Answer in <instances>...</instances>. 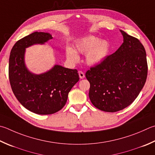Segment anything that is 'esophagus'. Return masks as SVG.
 Wrapping results in <instances>:
<instances>
[{"label":"esophagus","mask_w":155,"mask_h":155,"mask_svg":"<svg viewBox=\"0 0 155 155\" xmlns=\"http://www.w3.org/2000/svg\"><path fill=\"white\" fill-rule=\"evenodd\" d=\"M78 75H79V77L80 78H81V79L85 78V74H84V72H83L82 71L78 72Z\"/></svg>","instance_id":"1"}]
</instances>
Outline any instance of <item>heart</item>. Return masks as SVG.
<instances>
[{
    "label": "heart",
    "mask_w": 155,
    "mask_h": 155,
    "mask_svg": "<svg viewBox=\"0 0 155 155\" xmlns=\"http://www.w3.org/2000/svg\"><path fill=\"white\" fill-rule=\"evenodd\" d=\"M74 49L68 47L66 49V56L73 63H77L79 60L77 54L85 55L86 61L90 66L100 64L108 55L110 45L106 40H101L95 36H88L78 39L74 45Z\"/></svg>",
    "instance_id": "obj_1"
}]
</instances>
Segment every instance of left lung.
I'll list each match as a JSON object with an SVG mask.
<instances>
[{"label": "left lung", "instance_id": "1", "mask_svg": "<svg viewBox=\"0 0 155 155\" xmlns=\"http://www.w3.org/2000/svg\"><path fill=\"white\" fill-rule=\"evenodd\" d=\"M120 31L123 43L119 48L85 74L93 105L108 112L130 105L142 89L148 74L144 46L137 38Z\"/></svg>", "mask_w": 155, "mask_h": 155}]
</instances>
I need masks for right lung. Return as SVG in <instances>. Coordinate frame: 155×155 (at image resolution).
<instances>
[{"mask_svg":"<svg viewBox=\"0 0 155 155\" xmlns=\"http://www.w3.org/2000/svg\"><path fill=\"white\" fill-rule=\"evenodd\" d=\"M49 33L35 32L16 42L11 51L9 78L11 89L21 104L38 114L55 113L65 106L70 90L79 81L77 70L55 65L49 71L35 74L27 69L25 49L52 39Z\"/></svg>","mask_w":155,"mask_h":155,"instance_id":"obj_1","label":"right lung"}]
</instances>
